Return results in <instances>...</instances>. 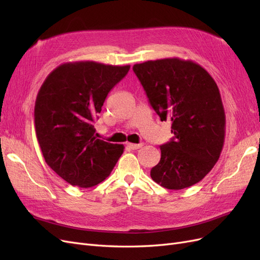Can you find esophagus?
<instances>
[{"label":"esophagus","instance_id":"esophagus-1","mask_svg":"<svg viewBox=\"0 0 260 260\" xmlns=\"http://www.w3.org/2000/svg\"><path fill=\"white\" fill-rule=\"evenodd\" d=\"M127 146H128L129 148H131V149H138V148H140V147H142V146H143V143H140V144L128 143V144H127Z\"/></svg>","mask_w":260,"mask_h":260}]
</instances>
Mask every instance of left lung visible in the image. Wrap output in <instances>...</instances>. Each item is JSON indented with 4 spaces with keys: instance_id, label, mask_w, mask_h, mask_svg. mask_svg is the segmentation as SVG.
Instances as JSON below:
<instances>
[{
    "instance_id": "left-lung-1",
    "label": "left lung",
    "mask_w": 260,
    "mask_h": 260,
    "mask_svg": "<svg viewBox=\"0 0 260 260\" xmlns=\"http://www.w3.org/2000/svg\"><path fill=\"white\" fill-rule=\"evenodd\" d=\"M132 69L160 120L171 121L174 135L160 145L152 179L169 190L200 182L215 166L224 142L225 115L215 80L199 64L177 57Z\"/></svg>"
}]
</instances>
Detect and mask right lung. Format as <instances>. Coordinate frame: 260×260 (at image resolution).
<instances>
[{
  "label": "right lung",
  "mask_w": 260,
  "mask_h": 260,
  "mask_svg": "<svg viewBox=\"0 0 260 260\" xmlns=\"http://www.w3.org/2000/svg\"><path fill=\"white\" fill-rule=\"evenodd\" d=\"M130 66L95 61L66 62L55 68L39 90L35 125L45 162L72 185L91 187L104 181L123 145L96 139L94 120L107 94Z\"/></svg>",
  "instance_id": "1"
}]
</instances>
